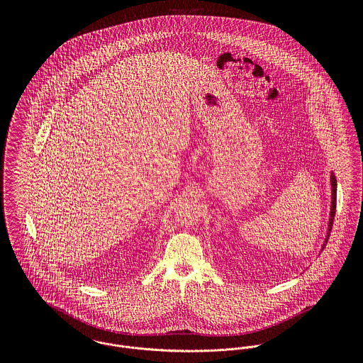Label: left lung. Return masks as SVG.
Here are the masks:
<instances>
[{
    "instance_id": "obj_1",
    "label": "left lung",
    "mask_w": 363,
    "mask_h": 363,
    "mask_svg": "<svg viewBox=\"0 0 363 363\" xmlns=\"http://www.w3.org/2000/svg\"><path fill=\"white\" fill-rule=\"evenodd\" d=\"M330 182H331V211H330V219H328V232H327L324 245L328 240V235H330V230H331V226H333V220H334V215H335V204H337V180H335V176H334L333 172L330 174ZM324 245H323V249H324Z\"/></svg>"
}]
</instances>
